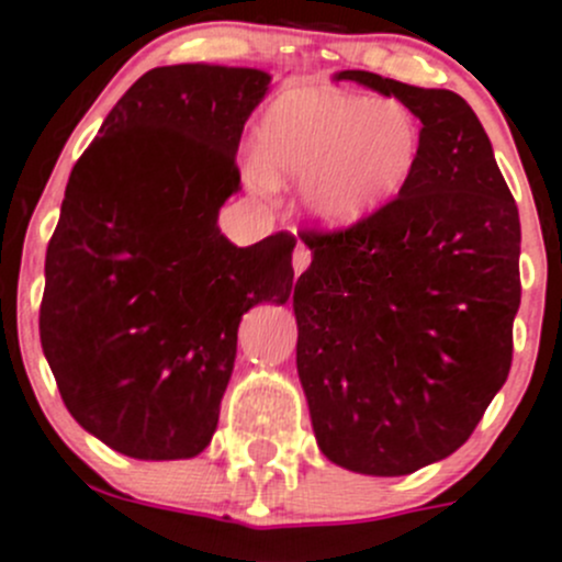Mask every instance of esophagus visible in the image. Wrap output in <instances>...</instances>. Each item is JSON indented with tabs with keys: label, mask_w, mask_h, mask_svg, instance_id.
Here are the masks:
<instances>
[{
	"label": "esophagus",
	"mask_w": 562,
	"mask_h": 562,
	"mask_svg": "<svg viewBox=\"0 0 562 562\" xmlns=\"http://www.w3.org/2000/svg\"><path fill=\"white\" fill-rule=\"evenodd\" d=\"M310 260H313V255H310V249L304 247V245H299L296 252H293V274H296V277L302 274V271L310 266Z\"/></svg>",
	"instance_id": "esophagus-1"
}]
</instances>
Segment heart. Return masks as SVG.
Listing matches in <instances>:
<instances>
[{
    "instance_id": "obj_1",
    "label": "heart",
    "mask_w": 562,
    "mask_h": 562,
    "mask_svg": "<svg viewBox=\"0 0 562 562\" xmlns=\"http://www.w3.org/2000/svg\"><path fill=\"white\" fill-rule=\"evenodd\" d=\"M422 146V124L405 105L337 89L288 92L260 122L249 184H304L315 223L350 228L411 184Z\"/></svg>"
}]
</instances>
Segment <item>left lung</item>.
<instances>
[{"instance_id": "1", "label": "left lung", "mask_w": 562, "mask_h": 562, "mask_svg": "<svg viewBox=\"0 0 562 562\" xmlns=\"http://www.w3.org/2000/svg\"><path fill=\"white\" fill-rule=\"evenodd\" d=\"M422 122L411 184L348 231H304L313 263L293 291L296 370L317 449L364 475H407L454 454L512 370L519 212L473 108L342 70Z\"/></svg>"}]
</instances>
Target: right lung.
I'll use <instances>...</instances> for the list:
<instances>
[{
  "label": "right lung",
  "instance_id": "add662e5",
  "mask_svg": "<svg viewBox=\"0 0 562 562\" xmlns=\"http://www.w3.org/2000/svg\"><path fill=\"white\" fill-rule=\"evenodd\" d=\"M255 67L140 76L72 168L45 252L40 342L70 416L133 459L198 457L217 429L241 315L285 304L291 234L236 247L241 130L269 92Z\"/></svg>",
  "mask_w": 562,
  "mask_h": 562
}]
</instances>
